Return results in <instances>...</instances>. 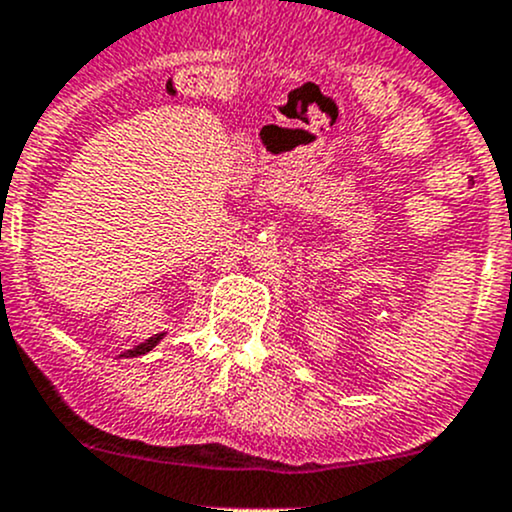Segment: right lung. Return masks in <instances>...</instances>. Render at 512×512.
Here are the masks:
<instances>
[{
  "label": "right lung",
  "instance_id": "add662e5",
  "mask_svg": "<svg viewBox=\"0 0 512 512\" xmlns=\"http://www.w3.org/2000/svg\"><path fill=\"white\" fill-rule=\"evenodd\" d=\"M164 336H166V333H157V336L147 338V341L139 343V346H134L132 351H127L125 355H127V358H137V355L149 353V351H152V348H157V346H159V341H161V338H164Z\"/></svg>",
  "mask_w": 512,
  "mask_h": 512
}]
</instances>
